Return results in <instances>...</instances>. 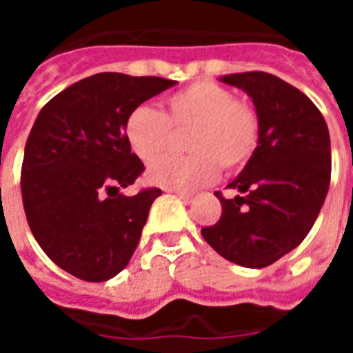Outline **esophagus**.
I'll return each instance as SVG.
<instances>
[{
  "instance_id": "34e87169",
  "label": "esophagus",
  "mask_w": 353,
  "mask_h": 353,
  "mask_svg": "<svg viewBox=\"0 0 353 353\" xmlns=\"http://www.w3.org/2000/svg\"><path fill=\"white\" fill-rule=\"evenodd\" d=\"M171 192H173V194L179 196L180 199H183V201H185V203H189V201H191V199H192V194H191V192H183V191H171Z\"/></svg>"
}]
</instances>
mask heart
<instances>
[{
	"label": "heart",
	"instance_id": "b5f03b06",
	"mask_svg": "<svg viewBox=\"0 0 353 353\" xmlns=\"http://www.w3.org/2000/svg\"><path fill=\"white\" fill-rule=\"evenodd\" d=\"M171 129L185 130V146L192 154L168 155L146 171L154 185L192 191L214 182L219 170L245 166L260 143V118L233 92L214 83L196 81L166 99V111L138 105L125 120V138L143 162H152L168 148Z\"/></svg>",
	"mask_w": 353,
	"mask_h": 353
}]
</instances>
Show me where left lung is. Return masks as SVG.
<instances>
[{"mask_svg": "<svg viewBox=\"0 0 353 353\" xmlns=\"http://www.w3.org/2000/svg\"><path fill=\"white\" fill-rule=\"evenodd\" d=\"M244 90L260 118V143L242 173L228 183L239 194L201 235L221 256L261 269L297 248L310 233L330 183L329 129L316 105L267 72L221 77Z\"/></svg>", "mask_w": 353, "mask_h": 353, "instance_id": "8db88e82", "label": "left lung"}]
</instances>
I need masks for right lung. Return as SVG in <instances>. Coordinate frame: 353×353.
I'll list each match as a JSON object with an SVG mask.
<instances>
[{"label": "right lung", "instance_id": "right-lung-1", "mask_svg": "<svg viewBox=\"0 0 353 353\" xmlns=\"http://www.w3.org/2000/svg\"><path fill=\"white\" fill-rule=\"evenodd\" d=\"M176 81L102 72L65 88L40 109L28 136L21 192L30 230L60 269L108 281L125 269L157 187L120 194L145 166L130 152L125 120Z\"/></svg>", "mask_w": 353, "mask_h": 353}]
</instances>
